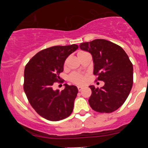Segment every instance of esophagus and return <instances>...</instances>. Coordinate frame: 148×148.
Wrapping results in <instances>:
<instances>
[{
  "label": "esophagus",
  "mask_w": 148,
  "mask_h": 148,
  "mask_svg": "<svg viewBox=\"0 0 148 148\" xmlns=\"http://www.w3.org/2000/svg\"><path fill=\"white\" fill-rule=\"evenodd\" d=\"M77 89H78V91H79V92H80L81 90H82L83 88H82V87H81V86H78L77 87Z\"/></svg>",
  "instance_id": "esophagus-1"
}]
</instances>
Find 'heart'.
I'll return each instance as SVG.
<instances>
[{
  "mask_svg": "<svg viewBox=\"0 0 148 148\" xmlns=\"http://www.w3.org/2000/svg\"><path fill=\"white\" fill-rule=\"evenodd\" d=\"M86 52L80 51L77 53V56H79L81 54L85 53ZM66 63V62H65ZM69 79L70 82H71L73 84L81 85L84 84L85 81H86V76L82 73H73L69 77Z\"/></svg>",
  "mask_w": 148,
  "mask_h": 148,
  "instance_id": "heart-1",
  "label": "heart"
}]
</instances>
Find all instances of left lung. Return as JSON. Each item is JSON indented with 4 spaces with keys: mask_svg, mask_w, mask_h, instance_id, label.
<instances>
[{
    "mask_svg": "<svg viewBox=\"0 0 148 148\" xmlns=\"http://www.w3.org/2000/svg\"><path fill=\"white\" fill-rule=\"evenodd\" d=\"M79 48L92 54L94 75L104 86H90L91 108L96 112L110 113L117 110L127 100L133 86V64L121 46L108 40L96 39L80 44Z\"/></svg>",
    "mask_w": 148,
    "mask_h": 148,
    "instance_id": "8db88e82",
    "label": "left lung"
}]
</instances>
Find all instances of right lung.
I'll return each instance as SVG.
<instances>
[{"mask_svg":"<svg viewBox=\"0 0 148 148\" xmlns=\"http://www.w3.org/2000/svg\"><path fill=\"white\" fill-rule=\"evenodd\" d=\"M79 48L77 44L56 46L38 52L26 64L23 90L29 104L38 114L51 121L66 118L73 110L78 93L75 86L64 84L60 92L54 90V82H59L64 62Z\"/></svg>","mask_w":148,"mask_h":148,"instance_id":"add662e5","label":"right lung"}]
</instances>
